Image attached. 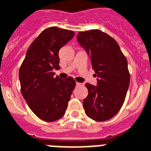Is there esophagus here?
I'll return each instance as SVG.
<instances>
[{"label": "esophagus", "mask_w": 151, "mask_h": 151, "mask_svg": "<svg viewBox=\"0 0 151 151\" xmlns=\"http://www.w3.org/2000/svg\"><path fill=\"white\" fill-rule=\"evenodd\" d=\"M82 83H78V82H76V85L77 86H79V85H81Z\"/></svg>", "instance_id": "obj_1"}]
</instances>
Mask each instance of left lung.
<instances>
[{
	"label": "left lung",
	"instance_id": "1",
	"mask_svg": "<svg viewBox=\"0 0 151 151\" xmlns=\"http://www.w3.org/2000/svg\"><path fill=\"white\" fill-rule=\"evenodd\" d=\"M77 40L88 53L98 77L97 86L85 84L88 90L83 101L85 113L97 121L109 120L125 100L130 83L127 59L115 39L100 30L79 31Z\"/></svg>",
	"mask_w": 151,
	"mask_h": 151
}]
</instances>
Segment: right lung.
<instances>
[{"label": "right lung", "instance_id": "obj_1", "mask_svg": "<svg viewBox=\"0 0 151 151\" xmlns=\"http://www.w3.org/2000/svg\"><path fill=\"white\" fill-rule=\"evenodd\" d=\"M74 35V31L57 27L44 30L28 48L19 68L23 99L38 118L47 122L65 115L76 86L72 77L63 80L52 72L60 68V49Z\"/></svg>", "mask_w": 151, "mask_h": 151}]
</instances>
